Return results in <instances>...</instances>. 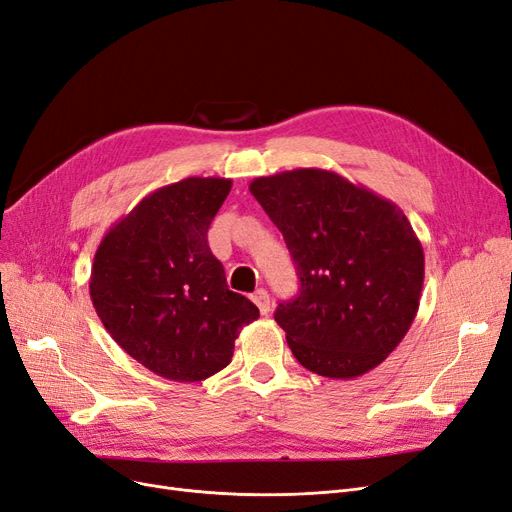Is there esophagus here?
Segmentation results:
<instances>
[{"label": "esophagus", "instance_id": "1", "mask_svg": "<svg viewBox=\"0 0 512 512\" xmlns=\"http://www.w3.org/2000/svg\"><path fill=\"white\" fill-rule=\"evenodd\" d=\"M252 301L256 303V307L260 309V313L262 315H267L269 311H271V298H269V294H267V290H256L254 292V296H252Z\"/></svg>", "mask_w": 512, "mask_h": 512}]
</instances>
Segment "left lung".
I'll list each match as a JSON object with an SVG mask.
<instances>
[{"mask_svg":"<svg viewBox=\"0 0 512 512\" xmlns=\"http://www.w3.org/2000/svg\"><path fill=\"white\" fill-rule=\"evenodd\" d=\"M250 192L286 239L301 288L279 303L294 358L354 379L409 332L424 288V248L402 209L328 169L256 178Z\"/></svg>","mask_w":512,"mask_h":512,"instance_id":"obj_1","label":"left lung"}]
</instances>
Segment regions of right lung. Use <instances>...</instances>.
I'll use <instances>...</instances> for the list:
<instances>
[{"mask_svg": "<svg viewBox=\"0 0 512 512\" xmlns=\"http://www.w3.org/2000/svg\"><path fill=\"white\" fill-rule=\"evenodd\" d=\"M233 180L186 178L122 216L95 252L93 307L110 337L158 377L203 381L231 364L258 307L231 292L207 228Z\"/></svg>", "mask_w": 512, "mask_h": 512, "instance_id": "obj_1", "label": "right lung"}]
</instances>
